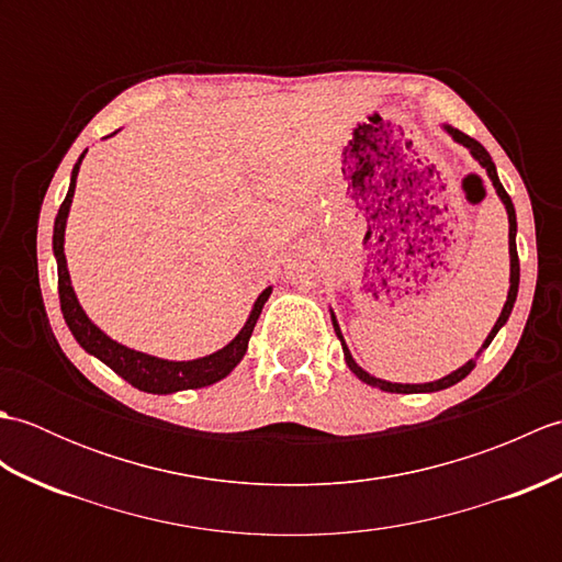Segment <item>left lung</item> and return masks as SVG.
Masks as SVG:
<instances>
[{"label": "left lung", "mask_w": 562, "mask_h": 562, "mask_svg": "<svg viewBox=\"0 0 562 562\" xmlns=\"http://www.w3.org/2000/svg\"><path fill=\"white\" fill-rule=\"evenodd\" d=\"M445 130H447V133L451 135V139H453V142H459V145H463L465 149H469V151H471V157L483 166L485 173H487V178H491L493 186H495V193H497V198L503 200V205H505V210H507V220H509V292H507V302H505V306H503V312H499V318L495 321L493 330L487 333V338H485V342L481 345V350L475 352V357H479V355L487 348V345L493 342V338L497 336V330L507 324V318H509V314H512V308H515V302H517V292H519L517 212H515V205H512V198L507 195V190L503 188V183H499V176H497V169H495V164H493V159H491V154H487V149L481 145V142H475L473 137L463 135L461 130L451 127V125H445ZM330 321H333V328H336V336H338V340H340V345H342V355H345V362H348V367H350V372H352L357 379H360V381H364V384H369V386H376V389H381V391H389V393H432V391H441V389H449V386H453V384H459V381L469 376V374H471V369L475 367V360H469V362H465L463 367H459L457 372L447 374L445 379L429 381V384H393V381L376 379V376H372L369 372H364V369L352 360V355H350V350H348V345H345V338H342V333H340L338 318H336V314H333V312H330Z\"/></svg>", "instance_id": "8db88e82"}]
</instances>
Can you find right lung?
Masks as SVG:
<instances>
[{"instance_id": "1", "label": "right lung", "mask_w": 562, "mask_h": 562, "mask_svg": "<svg viewBox=\"0 0 562 562\" xmlns=\"http://www.w3.org/2000/svg\"><path fill=\"white\" fill-rule=\"evenodd\" d=\"M113 135H109V137H113ZM83 154L75 164V169H71L67 198L57 210L55 229H53V254L57 260L59 308H63L65 324L69 326L71 336H75V340L81 345L83 350L93 357H99V360L103 364H109L117 376H123L127 384H133L139 391L161 393L164 396V393H176V391H186V389H202V386L217 384L220 379H224L238 362L244 360V355L248 350L250 333H254V328H256V321L262 312V306H266L268 296L272 294V288H266L258 294V300H256L254 308H250L244 328L236 333V338L229 345H224L222 350L212 352V355L198 357V360H186V362L161 360V357L125 348V345L115 342L113 338L105 336V333L97 324H93V321L87 316V312L81 308L77 294H75V288H71L67 258H65V226H67V217H69L71 198H75L77 173H79Z\"/></svg>"}]
</instances>
